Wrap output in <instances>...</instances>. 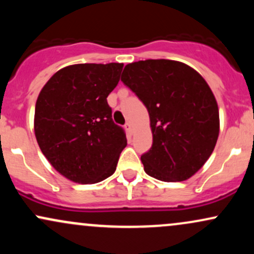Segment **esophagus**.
Segmentation results:
<instances>
[{"mask_svg":"<svg viewBox=\"0 0 254 254\" xmlns=\"http://www.w3.org/2000/svg\"><path fill=\"white\" fill-rule=\"evenodd\" d=\"M124 127H125V130L127 131V132H129V133H132V125H131L130 122H127V123L124 125Z\"/></svg>","mask_w":254,"mask_h":254,"instance_id":"34e87169","label":"esophagus"}]
</instances>
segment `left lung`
<instances>
[{
    "instance_id": "8db88e82",
    "label": "left lung",
    "mask_w": 254,
    "mask_h": 254,
    "mask_svg": "<svg viewBox=\"0 0 254 254\" xmlns=\"http://www.w3.org/2000/svg\"><path fill=\"white\" fill-rule=\"evenodd\" d=\"M122 81L147 107L153 145L141 156L148 176L184 182L214 151L218 106L206 81L188 64L145 60L125 65Z\"/></svg>"
}]
</instances>
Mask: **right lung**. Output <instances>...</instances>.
I'll return each mask as SVG.
<instances>
[{
	"mask_svg": "<svg viewBox=\"0 0 254 254\" xmlns=\"http://www.w3.org/2000/svg\"><path fill=\"white\" fill-rule=\"evenodd\" d=\"M123 65H68L52 75L38 95L37 142L52 167L71 182L95 184L112 176L127 147L123 127L113 123L107 104Z\"/></svg>",
	"mask_w": 254,
	"mask_h": 254,
	"instance_id": "add662e5",
	"label": "right lung"
}]
</instances>
